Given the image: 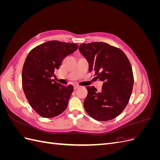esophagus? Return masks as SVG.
Returning <instances> with one entry per match:
<instances>
[{"label": "esophagus", "mask_w": 160, "mask_h": 160, "mask_svg": "<svg viewBox=\"0 0 160 160\" xmlns=\"http://www.w3.org/2000/svg\"><path fill=\"white\" fill-rule=\"evenodd\" d=\"M80 88V86L79 85H74V89H77Z\"/></svg>", "instance_id": "1"}]
</instances>
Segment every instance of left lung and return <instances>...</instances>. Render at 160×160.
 Here are the masks:
<instances>
[{
  "label": "left lung",
  "mask_w": 160,
  "mask_h": 160,
  "mask_svg": "<svg viewBox=\"0 0 160 160\" xmlns=\"http://www.w3.org/2000/svg\"><path fill=\"white\" fill-rule=\"evenodd\" d=\"M79 50L89 62V72H95L96 78L103 82L100 93L93 86L86 87L85 111L98 121L115 118L126 107L133 89L129 59L121 49L102 42L83 43Z\"/></svg>",
  "instance_id": "left-lung-1"
}]
</instances>
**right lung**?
<instances>
[{
	"label": "right lung",
	"instance_id": "1",
	"mask_svg": "<svg viewBox=\"0 0 160 160\" xmlns=\"http://www.w3.org/2000/svg\"><path fill=\"white\" fill-rule=\"evenodd\" d=\"M77 48L75 43L50 41L34 48L26 58L22 71L23 91L32 108L42 118L59 115L68 105L73 87L62 85L52 78L62 60Z\"/></svg>",
	"mask_w": 160,
	"mask_h": 160
}]
</instances>
